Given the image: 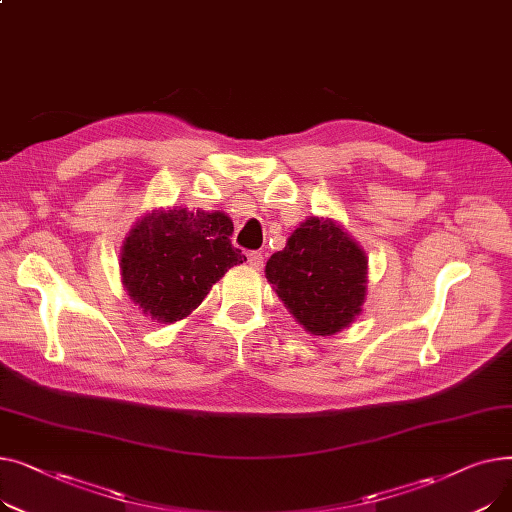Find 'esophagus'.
<instances>
[{
	"instance_id": "obj_1",
	"label": "esophagus",
	"mask_w": 512,
	"mask_h": 512,
	"mask_svg": "<svg viewBox=\"0 0 512 512\" xmlns=\"http://www.w3.org/2000/svg\"><path fill=\"white\" fill-rule=\"evenodd\" d=\"M247 259H249V265L253 267V270H261V267H263V255H261V253L251 251V253L247 255Z\"/></svg>"
}]
</instances>
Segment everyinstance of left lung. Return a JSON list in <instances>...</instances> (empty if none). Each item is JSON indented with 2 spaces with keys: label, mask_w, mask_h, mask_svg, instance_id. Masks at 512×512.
Here are the masks:
<instances>
[{
  "label": "left lung",
  "mask_w": 512,
  "mask_h": 512,
  "mask_svg": "<svg viewBox=\"0 0 512 512\" xmlns=\"http://www.w3.org/2000/svg\"><path fill=\"white\" fill-rule=\"evenodd\" d=\"M265 278L313 336L351 326L367 294L365 251L330 218H307L265 265Z\"/></svg>",
  "instance_id": "obj_1"
}]
</instances>
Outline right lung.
<instances>
[{
    "label": "right lung",
    "instance_id": "add662e5",
    "mask_svg": "<svg viewBox=\"0 0 512 512\" xmlns=\"http://www.w3.org/2000/svg\"><path fill=\"white\" fill-rule=\"evenodd\" d=\"M234 224L222 211L153 209L122 247V284L145 315L174 324L191 315L230 267L247 261L232 247Z\"/></svg>",
    "mask_w": 512,
    "mask_h": 512
}]
</instances>
